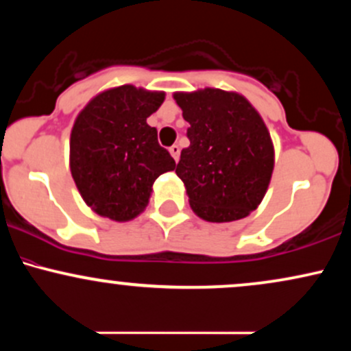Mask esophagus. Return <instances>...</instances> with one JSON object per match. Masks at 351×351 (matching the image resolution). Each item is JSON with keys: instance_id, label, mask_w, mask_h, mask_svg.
<instances>
[{"instance_id": "esophagus-1", "label": "esophagus", "mask_w": 351, "mask_h": 351, "mask_svg": "<svg viewBox=\"0 0 351 351\" xmlns=\"http://www.w3.org/2000/svg\"><path fill=\"white\" fill-rule=\"evenodd\" d=\"M170 153H171L173 158H175V162H178V160H180V147H178V145H171Z\"/></svg>"}]
</instances>
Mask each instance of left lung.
<instances>
[{
	"label": "left lung",
	"mask_w": 351,
	"mask_h": 351,
	"mask_svg": "<svg viewBox=\"0 0 351 351\" xmlns=\"http://www.w3.org/2000/svg\"><path fill=\"white\" fill-rule=\"evenodd\" d=\"M189 123L176 175L189 206L209 223L243 219L261 204L274 171V143L244 95L221 88L175 92Z\"/></svg>",
	"instance_id": "left-lung-1"
}]
</instances>
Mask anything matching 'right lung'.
Masks as SVG:
<instances>
[{"mask_svg":"<svg viewBox=\"0 0 351 351\" xmlns=\"http://www.w3.org/2000/svg\"><path fill=\"white\" fill-rule=\"evenodd\" d=\"M165 92L132 84L100 92L71 132L69 167L86 204L112 221H132L148 206L155 180L176 168L147 119Z\"/></svg>","mask_w":351,"mask_h":351,"instance_id":"add662e5","label":"right lung"}]
</instances>
